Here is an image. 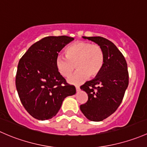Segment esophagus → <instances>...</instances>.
<instances>
[{"label": "esophagus", "mask_w": 147, "mask_h": 147, "mask_svg": "<svg viewBox=\"0 0 147 147\" xmlns=\"http://www.w3.org/2000/svg\"><path fill=\"white\" fill-rule=\"evenodd\" d=\"M76 91L78 92L80 90V87L79 86H76Z\"/></svg>", "instance_id": "esophagus-1"}]
</instances>
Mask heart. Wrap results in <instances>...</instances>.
<instances>
[{"label": "heart", "mask_w": 147, "mask_h": 147, "mask_svg": "<svg viewBox=\"0 0 147 147\" xmlns=\"http://www.w3.org/2000/svg\"><path fill=\"white\" fill-rule=\"evenodd\" d=\"M66 57L58 56L55 64L59 74L69 78L76 70L78 71L69 79L71 84L79 85L86 80L98 76L105 63V52L102 47L85 41L71 44L65 49Z\"/></svg>", "instance_id": "b5f03b06"}]
</instances>
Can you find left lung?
Returning a JSON list of instances; mask_svg holds the SVG:
<instances>
[{
  "label": "left lung",
  "mask_w": 147,
  "mask_h": 147,
  "mask_svg": "<svg viewBox=\"0 0 147 147\" xmlns=\"http://www.w3.org/2000/svg\"><path fill=\"white\" fill-rule=\"evenodd\" d=\"M102 47L105 63L94 79L86 82L81 90L88 94V100L80 109L89 120L99 122L115 113L122 102L129 84L127 63L123 54L110 40L102 37H84Z\"/></svg>",
  "instance_id": "left-lung-1"
}]
</instances>
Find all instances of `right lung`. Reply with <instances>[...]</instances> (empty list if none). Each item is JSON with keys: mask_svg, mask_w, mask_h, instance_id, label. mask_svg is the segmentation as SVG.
I'll return each instance as SVG.
<instances>
[{"mask_svg": "<svg viewBox=\"0 0 147 147\" xmlns=\"http://www.w3.org/2000/svg\"><path fill=\"white\" fill-rule=\"evenodd\" d=\"M74 40L68 36L46 37L33 44L20 59L16 86L22 105L30 115L40 120L52 118L63 100L76 93L55 64L62 48Z\"/></svg>", "mask_w": 147, "mask_h": 147, "instance_id": "add662e5", "label": "right lung"}]
</instances>
